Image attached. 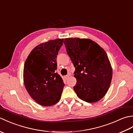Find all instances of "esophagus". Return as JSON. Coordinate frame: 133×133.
<instances>
[{"mask_svg": "<svg viewBox=\"0 0 133 133\" xmlns=\"http://www.w3.org/2000/svg\"><path fill=\"white\" fill-rule=\"evenodd\" d=\"M70 75V74H68V75H66V76H64V78L66 79H67L69 78V76Z\"/></svg>", "mask_w": 133, "mask_h": 133, "instance_id": "1", "label": "esophagus"}]
</instances>
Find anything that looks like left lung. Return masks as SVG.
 Wrapping results in <instances>:
<instances>
[{
	"instance_id": "1",
	"label": "left lung",
	"mask_w": 133,
	"mask_h": 133,
	"mask_svg": "<svg viewBox=\"0 0 133 133\" xmlns=\"http://www.w3.org/2000/svg\"><path fill=\"white\" fill-rule=\"evenodd\" d=\"M64 43L75 67L74 90L77 96L89 103L101 100L108 91L112 76L105 51L89 39L65 38Z\"/></svg>"
}]
</instances>
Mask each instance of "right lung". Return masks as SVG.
<instances>
[{"label":"right lung","mask_w":133,"mask_h":133,"mask_svg":"<svg viewBox=\"0 0 133 133\" xmlns=\"http://www.w3.org/2000/svg\"><path fill=\"white\" fill-rule=\"evenodd\" d=\"M63 40L56 39L39 44L25 62V87L31 97L41 106H52L61 99L64 84L61 76L55 72L56 58Z\"/></svg>","instance_id":"obj_1"}]
</instances>
